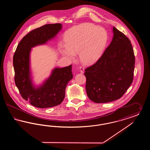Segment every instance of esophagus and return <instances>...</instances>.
<instances>
[{
	"label": "esophagus",
	"mask_w": 150,
	"mask_h": 150,
	"mask_svg": "<svg viewBox=\"0 0 150 150\" xmlns=\"http://www.w3.org/2000/svg\"><path fill=\"white\" fill-rule=\"evenodd\" d=\"M80 71L81 74H84V67H82V66L80 67Z\"/></svg>",
	"instance_id": "34e87169"
}]
</instances>
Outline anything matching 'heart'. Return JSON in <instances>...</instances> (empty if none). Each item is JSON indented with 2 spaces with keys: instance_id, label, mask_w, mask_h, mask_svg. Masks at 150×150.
Wrapping results in <instances>:
<instances>
[{
  "instance_id": "heart-1",
  "label": "heart",
  "mask_w": 150,
  "mask_h": 150,
  "mask_svg": "<svg viewBox=\"0 0 150 150\" xmlns=\"http://www.w3.org/2000/svg\"><path fill=\"white\" fill-rule=\"evenodd\" d=\"M65 45L60 44L59 51L69 59H74L79 53L80 60L92 63L100 57L107 41V34L102 28L90 23L74 26L64 33Z\"/></svg>"
}]
</instances>
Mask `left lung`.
Wrapping results in <instances>:
<instances>
[{
	"instance_id": "8db88e82",
	"label": "left lung",
	"mask_w": 150,
	"mask_h": 150,
	"mask_svg": "<svg viewBox=\"0 0 150 150\" xmlns=\"http://www.w3.org/2000/svg\"><path fill=\"white\" fill-rule=\"evenodd\" d=\"M112 31L110 44L84 72L87 96L97 103L120 98L133 80L135 56L131 42L115 27Z\"/></svg>"
}]
</instances>
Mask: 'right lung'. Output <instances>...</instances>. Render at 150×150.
<instances>
[{"instance_id": "1", "label": "right lung", "mask_w": 150, "mask_h": 150, "mask_svg": "<svg viewBox=\"0 0 150 150\" xmlns=\"http://www.w3.org/2000/svg\"><path fill=\"white\" fill-rule=\"evenodd\" d=\"M62 24H47L34 29L25 36L15 51L13 64L16 86L24 100L36 107L44 108L61 104L64 100L65 89L71 80L72 65L54 68L42 85L33 83L30 70L32 48L43 45L53 39L62 29Z\"/></svg>"}]
</instances>
